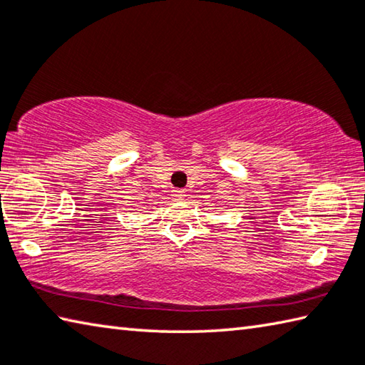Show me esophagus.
Wrapping results in <instances>:
<instances>
[{
    "label": "esophagus",
    "instance_id": "esophagus-1",
    "mask_svg": "<svg viewBox=\"0 0 365 365\" xmlns=\"http://www.w3.org/2000/svg\"><path fill=\"white\" fill-rule=\"evenodd\" d=\"M183 196H185L183 190H172V197H174V200H183Z\"/></svg>",
    "mask_w": 365,
    "mask_h": 365
}]
</instances>
